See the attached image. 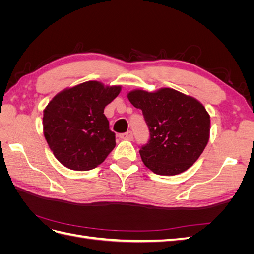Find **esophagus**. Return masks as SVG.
Here are the masks:
<instances>
[{"instance_id":"obj_1","label":"esophagus","mask_w":254,"mask_h":254,"mask_svg":"<svg viewBox=\"0 0 254 254\" xmlns=\"http://www.w3.org/2000/svg\"><path fill=\"white\" fill-rule=\"evenodd\" d=\"M120 137L122 140H127V141H132L133 140V134L131 131H127L125 133H122L120 135Z\"/></svg>"}]
</instances>
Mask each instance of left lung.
Instances as JSON below:
<instances>
[{"label":"left lung","mask_w":254,"mask_h":254,"mask_svg":"<svg viewBox=\"0 0 254 254\" xmlns=\"http://www.w3.org/2000/svg\"><path fill=\"white\" fill-rule=\"evenodd\" d=\"M127 97L135 108L142 110L150 131L148 144L140 149L146 167L162 176L189 170L210 139V114L204 106L171 88L155 92L135 89Z\"/></svg>","instance_id":"8db88e82"}]
</instances>
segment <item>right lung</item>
Masks as SVG:
<instances>
[{
	"mask_svg": "<svg viewBox=\"0 0 254 254\" xmlns=\"http://www.w3.org/2000/svg\"><path fill=\"white\" fill-rule=\"evenodd\" d=\"M121 86L90 80L66 88L43 110V133L59 162L73 171H90L102 164L115 147L105 107Z\"/></svg>",
	"mask_w": 254,
	"mask_h": 254,
	"instance_id": "right-lung-1",
	"label": "right lung"
}]
</instances>
